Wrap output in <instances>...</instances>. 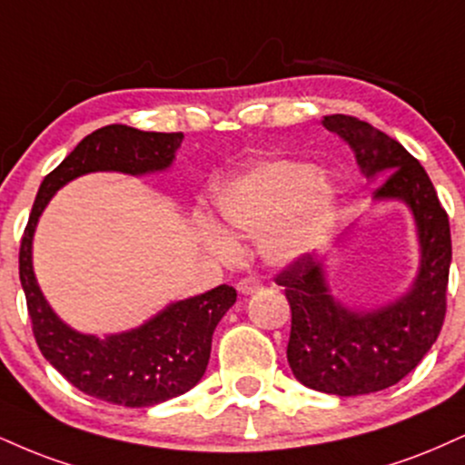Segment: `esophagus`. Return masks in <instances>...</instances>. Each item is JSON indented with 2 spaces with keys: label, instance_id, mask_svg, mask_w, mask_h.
<instances>
[{
  "label": "esophagus",
  "instance_id": "34e87169",
  "mask_svg": "<svg viewBox=\"0 0 465 465\" xmlns=\"http://www.w3.org/2000/svg\"><path fill=\"white\" fill-rule=\"evenodd\" d=\"M236 290L240 294H253V292H260L262 290V282L257 277H242L240 282L236 283Z\"/></svg>",
  "mask_w": 465,
  "mask_h": 465
}]
</instances>
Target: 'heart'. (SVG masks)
Wrapping results in <instances>:
<instances>
[{
    "label": "heart",
    "instance_id": "heart-1",
    "mask_svg": "<svg viewBox=\"0 0 465 465\" xmlns=\"http://www.w3.org/2000/svg\"><path fill=\"white\" fill-rule=\"evenodd\" d=\"M214 212L229 233L260 236L268 264L290 266L329 236L338 216V193L312 164L271 160L221 183ZM222 230L203 223L201 236L216 255H232L233 240Z\"/></svg>",
    "mask_w": 465,
    "mask_h": 465
}]
</instances>
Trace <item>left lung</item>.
Listing matches in <instances>:
<instances>
[{"mask_svg":"<svg viewBox=\"0 0 465 465\" xmlns=\"http://www.w3.org/2000/svg\"><path fill=\"white\" fill-rule=\"evenodd\" d=\"M322 127L349 144L363 177L383 179L374 201L407 205L420 251L411 286L374 307L346 305L333 294L329 253L307 255L275 279L292 310L288 363L294 377L318 392L360 396L399 383L438 340L452 260L450 225L427 171L399 141L346 114L324 116Z\"/></svg>","mask_w":465,"mask_h":465,"instance_id":"1","label":"left lung"}]
</instances>
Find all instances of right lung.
Wrapping results in <instances>:
<instances>
[{"label":"right lung","instance_id":"1","mask_svg":"<svg viewBox=\"0 0 465 465\" xmlns=\"http://www.w3.org/2000/svg\"><path fill=\"white\" fill-rule=\"evenodd\" d=\"M183 134L143 132L105 125L84 141L43 179L19 251V279L36 344L71 385L94 399L123 407H151L188 392L210 361L212 333L236 303V290L218 286L173 301L138 327L99 338L66 324L45 299L32 264L38 218L60 188L88 173L143 177L169 171Z\"/></svg>","mask_w":465,"mask_h":465}]
</instances>
